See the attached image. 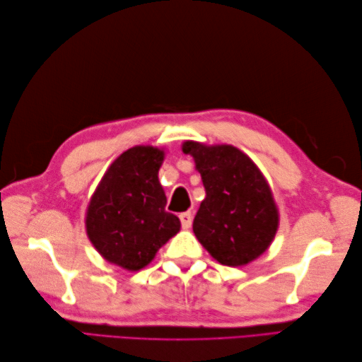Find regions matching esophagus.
Listing matches in <instances>:
<instances>
[{
  "label": "esophagus",
  "mask_w": 362,
  "mask_h": 362,
  "mask_svg": "<svg viewBox=\"0 0 362 362\" xmlns=\"http://www.w3.org/2000/svg\"><path fill=\"white\" fill-rule=\"evenodd\" d=\"M179 218H180V222H182V227L183 228H189L191 227V222H193V214H191L189 211L180 213Z\"/></svg>",
  "instance_id": "obj_1"
}]
</instances>
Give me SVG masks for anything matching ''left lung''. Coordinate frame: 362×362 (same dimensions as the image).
<instances>
[{
  "instance_id": "8db88e82",
  "label": "left lung",
  "mask_w": 362,
  "mask_h": 362,
  "mask_svg": "<svg viewBox=\"0 0 362 362\" xmlns=\"http://www.w3.org/2000/svg\"><path fill=\"white\" fill-rule=\"evenodd\" d=\"M194 158L205 199L193 232L206 252L226 266H245L269 249L279 230V209L259 168L232 144L185 141Z\"/></svg>"
}]
</instances>
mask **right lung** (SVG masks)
Returning a JSON list of instances; mask_svg holds the SVG:
<instances>
[{
    "label": "right lung",
    "instance_id": "right-lung-1",
    "mask_svg": "<svg viewBox=\"0 0 362 362\" xmlns=\"http://www.w3.org/2000/svg\"><path fill=\"white\" fill-rule=\"evenodd\" d=\"M163 160L165 151L153 146L122 152L87 206L88 240L104 259L130 272L148 266L180 230L179 218L165 210L166 196L158 182Z\"/></svg>",
    "mask_w": 362,
    "mask_h": 362
}]
</instances>
